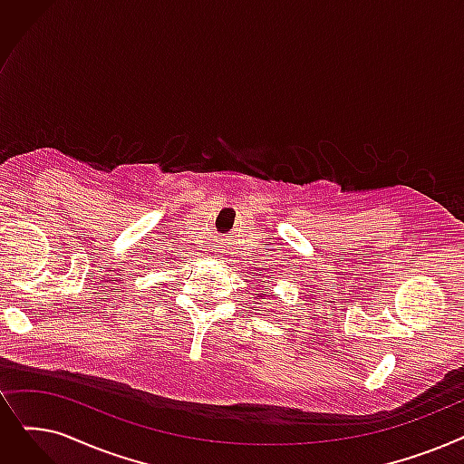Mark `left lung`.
<instances>
[{
    "label": "left lung",
    "instance_id": "left-lung-1",
    "mask_svg": "<svg viewBox=\"0 0 464 464\" xmlns=\"http://www.w3.org/2000/svg\"><path fill=\"white\" fill-rule=\"evenodd\" d=\"M261 282H264V280H261ZM266 290H267V288H266ZM256 295H257V299H259V297H261V299L266 297V294H256Z\"/></svg>",
    "mask_w": 464,
    "mask_h": 464
}]
</instances>
